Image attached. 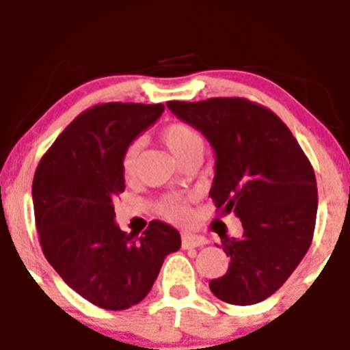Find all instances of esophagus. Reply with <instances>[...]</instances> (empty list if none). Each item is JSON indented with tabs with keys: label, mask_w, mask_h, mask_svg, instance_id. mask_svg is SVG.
Wrapping results in <instances>:
<instances>
[{
	"label": "esophagus",
	"mask_w": 350,
	"mask_h": 350,
	"mask_svg": "<svg viewBox=\"0 0 350 350\" xmlns=\"http://www.w3.org/2000/svg\"><path fill=\"white\" fill-rule=\"evenodd\" d=\"M183 247L188 250V247H198V245L207 244V239L204 235H195V234H183V241H181Z\"/></svg>",
	"instance_id": "34e87169"
}]
</instances>
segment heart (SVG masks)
<instances>
[{
    "label": "heart",
    "mask_w": 350,
    "mask_h": 350,
    "mask_svg": "<svg viewBox=\"0 0 350 350\" xmlns=\"http://www.w3.org/2000/svg\"><path fill=\"white\" fill-rule=\"evenodd\" d=\"M160 137H162L163 144L169 148V152L178 160L190 153L204 152L202 134L193 125L185 124V122H174V124L163 127ZM137 157H139V143L134 141L122 153V174L125 179H132L136 176ZM157 207H159V213L169 219H185L188 216L187 198L183 195H167L160 200Z\"/></svg>",
    "instance_id": "obj_1"
}]
</instances>
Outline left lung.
Listing matches in <instances>:
<instances>
[{"label":"left lung","mask_w":350,"mask_h":350,"mask_svg":"<svg viewBox=\"0 0 350 350\" xmlns=\"http://www.w3.org/2000/svg\"><path fill=\"white\" fill-rule=\"evenodd\" d=\"M179 120L206 136L216 153L209 197L241 218V239L223 235L225 275L209 282L232 305L263 301L281 288L310 247L317 214L314 169L284 122L244 97L169 100Z\"/></svg>","instance_id":"8db88e82"}]
</instances>
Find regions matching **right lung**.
Here are the masks:
<instances>
[{
	"label": "right lung",
	"instance_id": "add662e5",
	"mask_svg": "<svg viewBox=\"0 0 350 350\" xmlns=\"http://www.w3.org/2000/svg\"><path fill=\"white\" fill-rule=\"evenodd\" d=\"M163 109L139 103L85 109L34 172V218L43 254L69 288L106 310L139 304L165 256L181 247L178 230L159 219L139 239L115 223L113 200L125 190L122 153Z\"/></svg>",
	"mask_w": 350,
	"mask_h": 350
}]
</instances>
